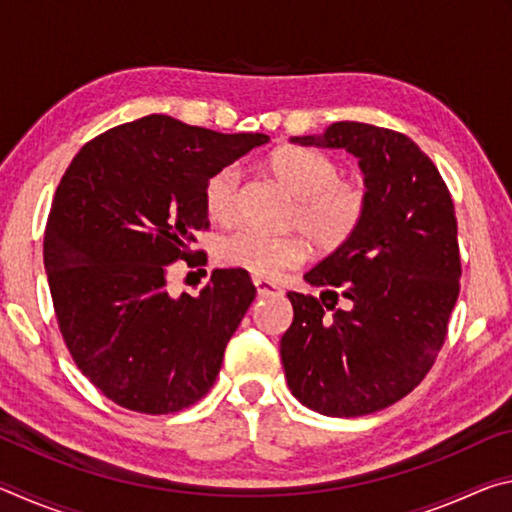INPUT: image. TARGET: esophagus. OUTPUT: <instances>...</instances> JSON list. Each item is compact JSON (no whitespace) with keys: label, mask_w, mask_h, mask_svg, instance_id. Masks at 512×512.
Listing matches in <instances>:
<instances>
[{"label":"esophagus","mask_w":512,"mask_h":512,"mask_svg":"<svg viewBox=\"0 0 512 512\" xmlns=\"http://www.w3.org/2000/svg\"><path fill=\"white\" fill-rule=\"evenodd\" d=\"M253 282H255V287H257V293H259V296H262V298L280 296V293H282V289L277 287L275 282L264 280V277H253Z\"/></svg>","instance_id":"esophagus-1"}]
</instances>
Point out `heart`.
<instances>
[{"label":"heart","mask_w":512,"mask_h":512,"mask_svg":"<svg viewBox=\"0 0 512 512\" xmlns=\"http://www.w3.org/2000/svg\"><path fill=\"white\" fill-rule=\"evenodd\" d=\"M268 171L296 198L289 225L305 232L318 250L332 253L357 235L368 212V189L361 180L341 178L334 158L302 146H284L268 158ZM239 185L237 164L221 167L207 178L203 198L214 223L228 225L239 216ZM307 250L300 235H268L244 228L223 237L219 259L257 277H273L305 262Z\"/></svg>","instance_id":"1"}]
</instances>
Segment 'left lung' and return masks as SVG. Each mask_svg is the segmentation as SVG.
Wrapping results in <instances>:
<instances>
[{
  "instance_id": "obj_1",
  "label": "left lung",
  "mask_w": 512,
  "mask_h": 512,
  "mask_svg": "<svg viewBox=\"0 0 512 512\" xmlns=\"http://www.w3.org/2000/svg\"><path fill=\"white\" fill-rule=\"evenodd\" d=\"M293 144L345 149L359 160L368 212L348 244L289 291L280 341L291 393L311 411L357 418L402 400L431 370L461 291L452 194L429 155L388 128L336 121Z\"/></svg>"
}]
</instances>
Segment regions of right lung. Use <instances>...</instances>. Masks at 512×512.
Here are the masks:
<instances>
[{
  "label": "right lung",
  "instance_id": "1",
  "mask_svg": "<svg viewBox=\"0 0 512 512\" xmlns=\"http://www.w3.org/2000/svg\"><path fill=\"white\" fill-rule=\"evenodd\" d=\"M266 142L149 115L94 137L67 167L45 271L67 350L108 400L162 415L214 386L255 284L244 268H216L198 296L173 298L167 273L178 259L205 262L192 244L210 228L207 178Z\"/></svg>",
  "mask_w": 512,
  "mask_h": 512
}]
</instances>
